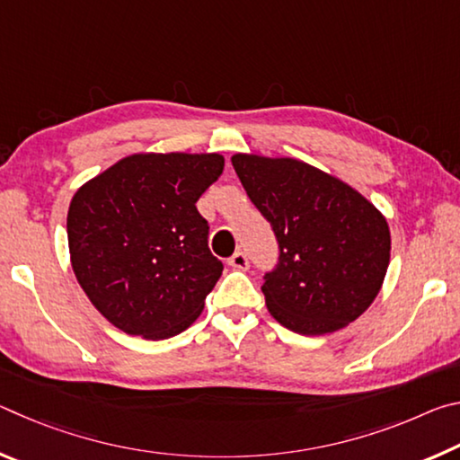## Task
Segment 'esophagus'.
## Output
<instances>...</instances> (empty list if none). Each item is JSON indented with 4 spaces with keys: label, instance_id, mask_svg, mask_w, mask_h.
I'll return each instance as SVG.
<instances>
[{
    "label": "esophagus",
    "instance_id": "1",
    "mask_svg": "<svg viewBox=\"0 0 460 460\" xmlns=\"http://www.w3.org/2000/svg\"><path fill=\"white\" fill-rule=\"evenodd\" d=\"M229 266H231V268H235V270L245 271V270L249 268V260H247V255H245L243 252L233 253L231 258H229Z\"/></svg>",
    "mask_w": 460,
    "mask_h": 460
}]
</instances>
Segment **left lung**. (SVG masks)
<instances>
[{"instance_id":"8db88e82","label":"left lung","mask_w":460,"mask_h":460,"mask_svg":"<svg viewBox=\"0 0 460 460\" xmlns=\"http://www.w3.org/2000/svg\"><path fill=\"white\" fill-rule=\"evenodd\" d=\"M241 184L279 245L261 292L298 334L334 332L371 306L389 266L385 217L353 186L294 158L235 154Z\"/></svg>"}]
</instances>
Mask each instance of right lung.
Instances as JSON below:
<instances>
[{
	"label": "right lung",
	"mask_w": 460,
	"mask_h": 460,
	"mask_svg": "<svg viewBox=\"0 0 460 460\" xmlns=\"http://www.w3.org/2000/svg\"><path fill=\"white\" fill-rule=\"evenodd\" d=\"M223 166L221 154H131L75 192L73 271L119 331L162 341L202 313L223 263L208 249L197 200Z\"/></svg>",
	"instance_id": "add662e5"
}]
</instances>
